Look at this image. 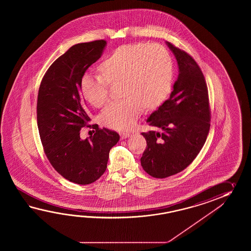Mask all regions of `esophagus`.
I'll return each mask as SVG.
<instances>
[{
	"label": "esophagus",
	"instance_id": "34e87169",
	"mask_svg": "<svg viewBox=\"0 0 251 251\" xmlns=\"http://www.w3.org/2000/svg\"><path fill=\"white\" fill-rule=\"evenodd\" d=\"M119 134H120V137L122 139L127 138L131 135V133H128V132H121Z\"/></svg>",
	"mask_w": 251,
	"mask_h": 251
}]
</instances>
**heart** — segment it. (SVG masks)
Here are the masks:
<instances>
[{
  "label": "heart",
  "instance_id": "heart-1",
  "mask_svg": "<svg viewBox=\"0 0 251 251\" xmlns=\"http://www.w3.org/2000/svg\"><path fill=\"white\" fill-rule=\"evenodd\" d=\"M100 75L84 77L82 95L92 106H104L109 84L121 83L120 100L109 104L101 114V123L114 130L133 126L142 109L152 110L171 93L174 71L171 55L157 44L135 43L115 49L98 67Z\"/></svg>",
  "mask_w": 251,
  "mask_h": 251
}]
</instances>
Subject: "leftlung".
<instances>
[{"mask_svg":"<svg viewBox=\"0 0 251 251\" xmlns=\"http://www.w3.org/2000/svg\"><path fill=\"white\" fill-rule=\"evenodd\" d=\"M178 65V77L168 99L147 122L160 132L142 133L147 146L141 164L150 176L165 178L185 170L203 148L210 129L208 90L195 59L167 42Z\"/></svg>","mask_w":251,"mask_h":251,"instance_id":"8db88e82","label":"left lung"}]
</instances>
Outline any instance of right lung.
<instances>
[{"instance_id": "right-lung-1", "label": "right lung", "mask_w": 251, "mask_h": 251, "mask_svg": "<svg viewBox=\"0 0 251 251\" xmlns=\"http://www.w3.org/2000/svg\"><path fill=\"white\" fill-rule=\"evenodd\" d=\"M106 40L80 43L56 59L44 75L38 90V127L44 151L53 169L79 185L96 181L107 170L109 151L119 134L92 125L95 133L80 137L91 120L81 97L87 69L100 58Z\"/></svg>"}]
</instances>
